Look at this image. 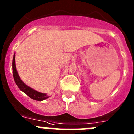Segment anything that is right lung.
Segmentation results:
<instances>
[{"label": "right lung", "instance_id": "obj_1", "mask_svg": "<svg viewBox=\"0 0 134 134\" xmlns=\"http://www.w3.org/2000/svg\"><path fill=\"white\" fill-rule=\"evenodd\" d=\"M12 66H13V74L14 80H15L16 85H17L21 91H23V93H25L27 95L29 96L31 99L35 100H39V101H41V100H43L49 97V96L47 95L46 93H40L38 91H35V90L33 89L32 88L28 86L20 79L18 72H17V70H16V64H15V53L14 54L13 58Z\"/></svg>", "mask_w": 134, "mask_h": 134}]
</instances>
